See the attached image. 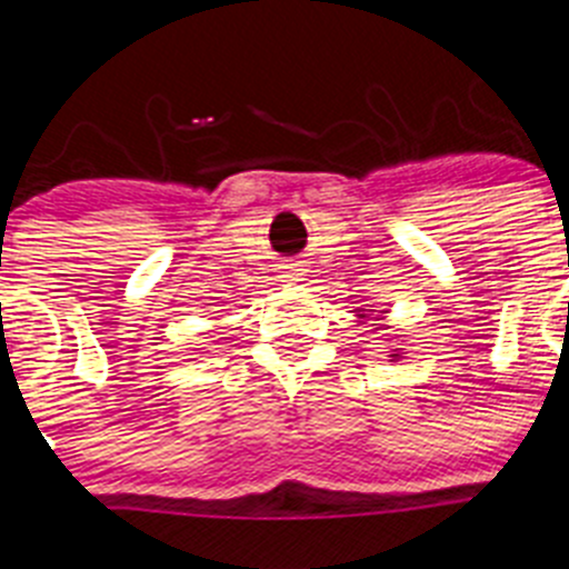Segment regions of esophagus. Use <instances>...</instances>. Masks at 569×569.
Wrapping results in <instances>:
<instances>
[{
	"instance_id": "1",
	"label": "esophagus",
	"mask_w": 569,
	"mask_h": 569,
	"mask_svg": "<svg viewBox=\"0 0 569 569\" xmlns=\"http://www.w3.org/2000/svg\"><path fill=\"white\" fill-rule=\"evenodd\" d=\"M296 268H299V264H288V268H284V270H288V279H296V276H299V270H296Z\"/></svg>"
}]
</instances>
